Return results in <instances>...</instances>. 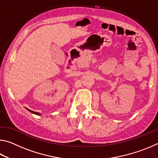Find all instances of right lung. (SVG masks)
<instances>
[{"mask_svg":"<svg viewBox=\"0 0 158 158\" xmlns=\"http://www.w3.org/2000/svg\"><path fill=\"white\" fill-rule=\"evenodd\" d=\"M26 109H27V110H28V111H30V112H31V113L34 114H36V115H40V113H38V112H35V111H31V110H30V109H27V108H26Z\"/></svg>","mask_w":158,"mask_h":158,"instance_id":"right-lung-1","label":"right lung"}]
</instances>
